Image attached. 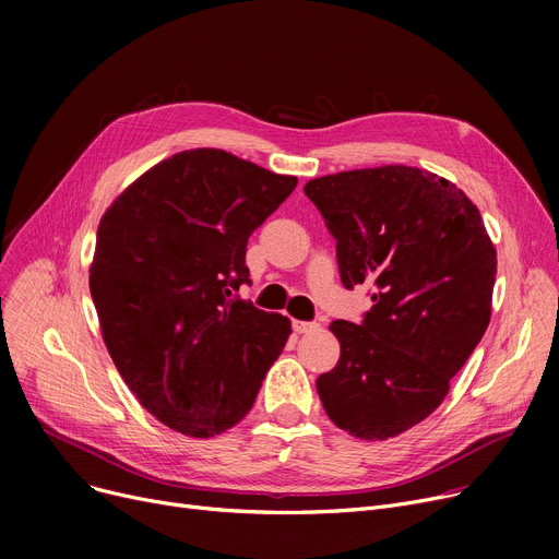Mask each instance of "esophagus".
<instances>
[{"instance_id":"34e87169","label":"esophagus","mask_w":559,"mask_h":559,"mask_svg":"<svg viewBox=\"0 0 559 559\" xmlns=\"http://www.w3.org/2000/svg\"><path fill=\"white\" fill-rule=\"evenodd\" d=\"M292 329H295V333H310V331H314L317 329V324L314 321H301V319H295L292 321Z\"/></svg>"}]
</instances>
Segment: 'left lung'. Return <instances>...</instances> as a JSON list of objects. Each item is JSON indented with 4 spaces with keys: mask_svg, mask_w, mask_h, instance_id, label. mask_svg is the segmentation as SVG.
<instances>
[{
    "mask_svg": "<svg viewBox=\"0 0 559 559\" xmlns=\"http://www.w3.org/2000/svg\"><path fill=\"white\" fill-rule=\"evenodd\" d=\"M304 192L335 238L344 287H373L360 324H331L342 354L317 378L319 399L348 435L396 437L437 409L483 340L496 249L472 199L419 167L340 171Z\"/></svg>",
    "mask_w": 559,
    "mask_h": 559,
    "instance_id": "8db88e82",
    "label": "left lung"
}]
</instances>
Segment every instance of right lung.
<instances>
[{
    "label": "right lung",
    "instance_id": "add662e5",
    "mask_svg": "<svg viewBox=\"0 0 559 559\" xmlns=\"http://www.w3.org/2000/svg\"><path fill=\"white\" fill-rule=\"evenodd\" d=\"M297 188L222 150L144 171L97 230L91 295L108 354L146 413L190 437L245 419L292 333L235 292L249 235Z\"/></svg>",
    "mask_w": 559,
    "mask_h": 559
}]
</instances>
